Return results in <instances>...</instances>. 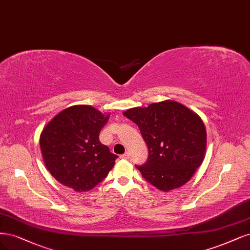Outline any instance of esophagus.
Returning <instances> with one entry per match:
<instances>
[{
    "mask_svg": "<svg viewBox=\"0 0 250 250\" xmlns=\"http://www.w3.org/2000/svg\"><path fill=\"white\" fill-rule=\"evenodd\" d=\"M120 158H121V159H128L129 158V153L126 152L125 154L121 155V156H120Z\"/></svg>",
    "mask_w": 250,
    "mask_h": 250,
    "instance_id": "34e87169",
    "label": "esophagus"
}]
</instances>
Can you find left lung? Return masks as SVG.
Instances as JSON below:
<instances>
[{"label":"left lung","instance_id":"left-lung-1","mask_svg":"<svg viewBox=\"0 0 250 250\" xmlns=\"http://www.w3.org/2000/svg\"><path fill=\"white\" fill-rule=\"evenodd\" d=\"M123 115L139 126L148 146L147 162L136 167L146 181L165 192L186 184L201 167L207 148L201 117L173 100L129 108Z\"/></svg>","mask_w":250,"mask_h":250}]
</instances>
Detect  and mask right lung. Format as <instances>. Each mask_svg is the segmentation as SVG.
<instances>
[{
  "mask_svg": "<svg viewBox=\"0 0 250 250\" xmlns=\"http://www.w3.org/2000/svg\"><path fill=\"white\" fill-rule=\"evenodd\" d=\"M108 119L109 114L80 104L61 110L43 128L39 139L42 158L59 183L84 192L107 176L118 157L99 141Z\"/></svg>",
  "mask_w": 250,
  "mask_h": 250,
  "instance_id": "right-lung-1",
  "label": "right lung"
}]
</instances>
